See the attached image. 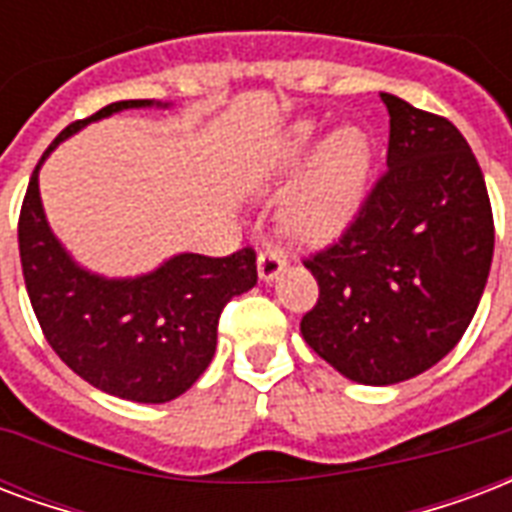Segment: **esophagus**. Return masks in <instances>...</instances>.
Listing matches in <instances>:
<instances>
[{"mask_svg":"<svg viewBox=\"0 0 512 512\" xmlns=\"http://www.w3.org/2000/svg\"><path fill=\"white\" fill-rule=\"evenodd\" d=\"M286 253L280 251V248H267V251L259 253V278L261 280H275L286 267Z\"/></svg>","mask_w":512,"mask_h":512,"instance_id":"esophagus-1","label":"esophagus"}]
</instances>
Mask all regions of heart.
<instances>
[{"label":"heart","mask_w":512,"mask_h":512,"mask_svg":"<svg viewBox=\"0 0 512 512\" xmlns=\"http://www.w3.org/2000/svg\"><path fill=\"white\" fill-rule=\"evenodd\" d=\"M315 140V126L302 121L280 140L272 172H288L302 161ZM372 169L370 137L356 129L343 126L326 137L305 175L294 188L286 205V226L294 237L305 242H326L343 232L359 210L367 180Z\"/></svg>","instance_id":"heart-1"}]
</instances>
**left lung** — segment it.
<instances>
[{
  "label": "left lung",
  "mask_w": 512,
  "mask_h": 512,
  "mask_svg": "<svg viewBox=\"0 0 512 512\" xmlns=\"http://www.w3.org/2000/svg\"><path fill=\"white\" fill-rule=\"evenodd\" d=\"M386 164L353 221L305 267L302 337L356 383L416 378L467 332L489 280L494 215L475 153L443 115L380 94Z\"/></svg>",
  "instance_id": "left-lung-1"
}]
</instances>
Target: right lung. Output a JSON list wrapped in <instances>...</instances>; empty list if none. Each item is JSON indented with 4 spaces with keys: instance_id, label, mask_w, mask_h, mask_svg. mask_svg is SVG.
<instances>
[{
    "instance_id": "obj_1",
    "label": "right lung",
    "mask_w": 512,
    "mask_h": 512,
    "mask_svg": "<svg viewBox=\"0 0 512 512\" xmlns=\"http://www.w3.org/2000/svg\"><path fill=\"white\" fill-rule=\"evenodd\" d=\"M148 105L151 99H126L102 107L69 124L42 159L88 121ZM40 164L23 197L18 248L26 294L48 345L69 370L105 394L151 405L180 397L213 361L226 302L256 286V251L180 253L134 280L91 275L48 229L37 186Z\"/></svg>"
}]
</instances>
